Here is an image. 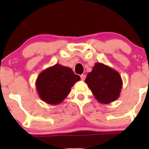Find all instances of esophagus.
I'll return each instance as SVG.
<instances>
[{
	"instance_id": "1",
	"label": "esophagus",
	"mask_w": 149,
	"mask_h": 149,
	"mask_svg": "<svg viewBox=\"0 0 149 149\" xmlns=\"http://www.w3.org/2000/svg\"><path fill=\"white\" fill-rule=\"evenodd\" d=\"M81 79L82 81H84L86 79V75L85 74H81Z\"/></svg>"
}]
</instances>
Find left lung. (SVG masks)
I'll use <instances>...</instances> for the list:
<instances>
[{"label":"left lung","instance_id":"obj_1","mask_svg":"<svg viewBox=\"0 0 149 149\" xmlns=\"http://www.w3.org/2000/svg\"><path fill=\"white\" fill-rule=\"evenodd\" d=\"M85 82L96 100L102 104L112 102L119 97L123 81L119 73L100 63L94 65Z\"/></svg>","mask_w":149,"mask_h":149}]
</instances>
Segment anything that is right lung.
Masks as SVG:
<instances>
[{
  "instance_id": "add662e5",
  "label": "right lung",
  "mask_w": 149,
  "mask_h": 149,
  "mask_svg": "<svg viewBox=\"0 0 149 149\" xmlns=\"http://www.w3.org/2000/svg\"><path fill=\"white\" fill-rule=\"evenodd\" d=\"M80 76L71 68L59 64L52 66L40 73L36 87L40 99L50 104H58L68 95L70 88Z\"/></svg>"
}]
</instances>
